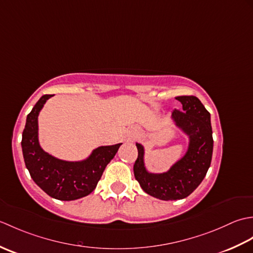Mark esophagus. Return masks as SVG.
I'll return each instance as SVG.
<instances>
[{
  "mask_svg": "<svg viewBox=\"0 0 253 253\" xmlns=\"http://www.w3.org/2000/svg\"><path fill=\"white\" fill-rule=\"evenodd\" d=\"M131 140H132V137H129L127 139V141H131Z\"/></svg>",
  "mask_w": 253,
  "mask_h": 253,
  "instance_id": "esophagus-1",
  "label": "esophagus"
}]
</instances>
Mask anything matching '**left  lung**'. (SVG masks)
<instances>
[{
	"label": "left lung",
	"mask_w": 253,
	"mask_h": 253,
	"mask_svg": "<svg viewBox=\"0 0 253 253\" xmlns=\"http://www.w3.org/2000/svg\"><path fill=\"white\" fill-rule=\"evenodd\" d=\"M182 111H174L170 120L187 136L185 154L163 173H151L144 164V147L136 142L138 159L133 174L144 192L160 200H180L201 184L211 165L213 137L211 115L196 96H177Z\"/></svg>",
	"instance_id": "obj_1"
}]
</instances>
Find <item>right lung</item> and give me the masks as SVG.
<instances>
[{
  "mask_svg": "<svg viewBox=\"0 0 253 253\" xmlns=\"http://www.w3.org/2000/svg\"><path fill=\"white\" fill-rule=\"evenodd\" d=\"M51 94L42 95L27 115L21 149L32 180L50 197L72 201L92 192L106 165L115 157L122 143L101 146L80 161H65L53 157L41 148L38 117Z\"/></svg>",
  "mask_w": 253,
  "mask_h": 253,
  "instance_id": "1",
  "label": "right lung"
}]
</instances>
